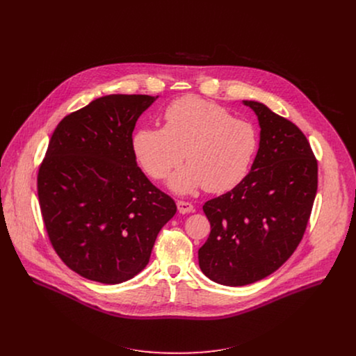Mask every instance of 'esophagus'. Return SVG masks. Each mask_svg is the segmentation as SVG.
<instances>
[{"mask_svg": "<svg viewBox=\"0 0 356 356\" xmlns=\"http://www.w3.org/2000/svg\"><path fill=\"white\" fill-rule=\"evenodd\" d=\"M177 207H178V211H179L181 213H189V212H193V211H195L193 204L188 203V202H182V200H178V202H177Z\"/></svg>", "mask_w": 356, "mask_h": 356, "instance_id": "1", "label": "esophagus"}]
</instances>
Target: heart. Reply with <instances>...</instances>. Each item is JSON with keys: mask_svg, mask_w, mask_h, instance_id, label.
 I'll return each instance as SVG.
<instances>
[{"mask_svg": "<svg viewBox=\"0 0 356 356\" xmlns=\"http://www.w3.org/2000/svg\"><path fill=\"white\" fill-rule=\"evenodd\" d=\"M163 118L164 127L140 129L133 137L134 154L151 178L165 179L185 157L188 164L170 179L175 193H223L245 179L259 149L254 123L195 96L171 102Z\"/></svg>", "mask_w": 356, "mask_h": 356, "instance_id": "heart-1", "label": "heart"}]
</instances>
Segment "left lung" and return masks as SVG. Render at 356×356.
<instances>
[{
    "label": "left lung",
    "instance_id": "1",
    "mask_svg": "<svg viewBox=\"0 0 356 356\" xmlns=\"http://www.w3.org/2000/svg\"><path fill=\"white\" fill-rule=\"evenodd\" d=\"M259 119L251 171L203 205L211 233L199 250L204 274L243 286L278 270L305 236L318 188V163L303 131L264 104L244 102Z\"/></svg>",
    "mask_w": 356,
    "mask_h": 356
}]
</instances>
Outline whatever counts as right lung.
Masks as SVG:
<instances>
[{"label": "right lung", "mask_w": 356, "mask_h": 356, "mask_svg": "<svg viewBox=\"0 0 356 356\" xmlns=\"http://www.w3.org/2000/svg\"><path fill=\"white\" fill-rule=\"evenodd\" d=\"M157 97L109 95L67 115L38 170V200L51 247L79 275L120 284L149 261L174 200L137 165L133 130Z\"/></svg>", "instance_id": "obj_1"}]
</instances>
